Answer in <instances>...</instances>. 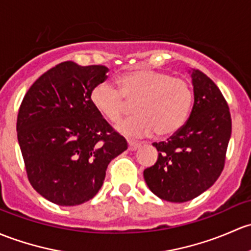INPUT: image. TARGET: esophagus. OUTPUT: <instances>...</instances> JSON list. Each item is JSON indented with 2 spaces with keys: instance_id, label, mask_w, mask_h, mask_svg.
Here are the masks:
<instances>
[{
  "instance_id": "esophagus-1",
  "label": "esophagus",
  "mask_w": 251,
  "mask_h": 251,
  "mask_svg": "<svg viewBox=\"0 0 251 251\" xmlns=\"http://www.w3.org/2000/svg\"><path fill=\"white\" fill-rule=\"evenodd\" d=\"M141 148V143H136V142H128V150L131 151H134V150L139 149Z\"/></svg>"
}]
</instances>
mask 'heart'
I'll use <instances>...</instances> for the list:
<instances>
[{"label": "heart", "mask_w": 251, "mask_h": 251, "mask_svg": "<svg viewBox=\"0 0 251 251\" xmlns=\"http://www.w3.org/2000/svg\"><path fill=\"white\" fill-rule=\"evenodd\" d=\"M119 90L103 81L92 89L91 103L110 123H118L134 103L137 115L123 121L117 130L124 136L139 138L155 133L160 137L178 132L188 120L194 95L186 81L165 72L136 70L118 79Z\"/></svg>", "instance_id": "b5f03b06"}]
</instances>
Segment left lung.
Instances as JSON below:
<instances>
[{
    "label": "left lung",
    "instance_id": "1",
    "mask_svg": "<svg viewBox=\"0 0 251 251\" xmlns=\"http://www.w3.org/2000/svg\"><path fill=\"white\" fill-rule=\"evenodd\" d=\"M194 107L185 125L170 139L152 146L154 166L144 170L148 188L161 200L188 202L208 190L223 172L231 138L227 102L214 81L200 70H189Z\"/></svg>",
    "mask_w": 251,
    "mask_h": 251
}]
</instances>
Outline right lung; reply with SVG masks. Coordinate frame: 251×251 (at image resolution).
Segmentation results:
<instances>
[{
    "mask_svg": "<svg viewBox=\"0 0 251 251\" xmlns=\"http://www.w3.org/2000/svg\"><path fill=\"white\" fill-rule=\"evenodd\" d=\"M105 66L65 61L31 85L17 120L18 142L33 189L59 205L91 200L113 159L127 149L91 103Z\"/></svg>",
    "mask_w": 251,
    "mask_h": 251,
    "instance_id": "add662e5",
    "label": "right lung"
}]
</instances>
